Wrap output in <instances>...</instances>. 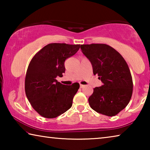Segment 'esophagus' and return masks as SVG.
I'll list each match as a JSON object with an SVG mask.
<instances>
[{
    "mask_svg": "<svg viewBox=\"0 0 150 150\" xmlns=\"http://www.w3.org/2000/svg\"><path fill=\"white\" fill-rule=\"evenodd\" d=\"M84 87H85V85H80V88H83Z\"/></svg>",
    "mask_w": 150,
    "mask_h": 150,
    "instance_id": "1",
    "label": "esophagus"
}]
</instances>
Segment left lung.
<instances>
[{"label": "left lung", "instance_id": "8db88e82", "mask_svg": "<svg viewBox=\"0 0 150 150\" xmlns=\"http://www.w3.org/2000/svg\"><path fill=\"white\" fill-rule=\"evenodd\" d=\"M81 50L103 85L95 87L88 98L91 108L108 116L117 115L128 105L133 91L131 73L125 59L105 44L81 45Z\"/></svg>", "mask_w": 150, "mask_h": 150}]
</instances>
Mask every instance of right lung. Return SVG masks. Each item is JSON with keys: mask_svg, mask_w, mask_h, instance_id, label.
<instances>
[{"mask_svg": "<svg viewBox=\"0 0 150 150\" xmlns=\"http://www.w3.org/2000/svg\"><path fill=\"white\" fill-rule=\"evenodd\" d=\"M79 48V44H50L30 62L25 78V92L33 108L43 117L56 118L71 107L79 84L63 85L56 77H63L65 61Z\"/></svg>", "mask_w": 150, "mask_h": 150, "instance_id": "right-lung-1", "label": "right lung"}]
</instances>
